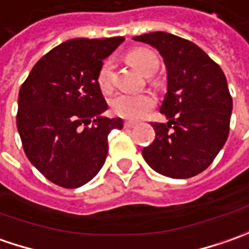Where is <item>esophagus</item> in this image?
<instances>
[{"instance_id":"obj_1","label":"esophagus","mask_w":249,"mask_h":249,"mask_svg":"<svg viewBox=\"0 0 249 249\" xmlns=\"http://www.w3.org/2000/svg\"><path fill=\"white\" fill-rule=\"evenodd\" d=\"M124 126L126 129H131V128H134L135 126V123H132V121H125Z\"/></svg>"}]
</instances>
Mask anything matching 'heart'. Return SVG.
I'll return each mask as SVG.
<instances>
[{
  "label": "heart",
  "instance_id": "obj_1",
  "mask_svg": "<svg viewBox=\"0 0 249 249\" xmlns=\"http://www.w3.org/2000/svg\"><path fill=\"white\" fill-rule=\"evenodd\" d=\"M128 60L143 73L156 71L157 57L150 50L138 49L128 54ZM97 85L104 93L113 92L114 89V62L110 58L100 64L97 71ZM111 110L114 114L126 120H139L155 106V96L150 92L118 93L111 99Z\"/></svg>",
  "mask_w": 249,
  "mask_h": 249
}]
</instances>
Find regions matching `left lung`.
<instances>
[{
  "mask_svg": "<svg viewBox=\"0 0 249 249\" xmlns=\"http://www.w3.org/2000/svg\"><path fill=\"white\" fill-rule=\"evenodd\" d=\"M134 40L157 49L167 70V93L160 113L168 123H152L156 136L142 149V156L166 177H194L211 166L229 136L232 99L226 76L189 40L166 32Z\"/></svg>",
  "mask_w": 249,
  "mask_h": 249,
  "instance_id": "8db88e82",
  "label": "left lung"
}]
</instances>
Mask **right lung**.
<instances>
[{
	"label": "right lung",
	"mask_w": 249,
	"mask_h": 249,
	"mask_svg": "<svg viewBox=\"0 0 249 249\" xmlns=\"http://www.w3.org/2000/svg\"><path fill=\"white\" fill-rule=\"evenodd\" d=\"M124 37L73 38L43 55L22 83L17 126L30 163L62 188H78L103 167L108 134L123 129L107 118L97 71Z\"/></svg>",
	"instance_id": "1"
}]
</instances>
